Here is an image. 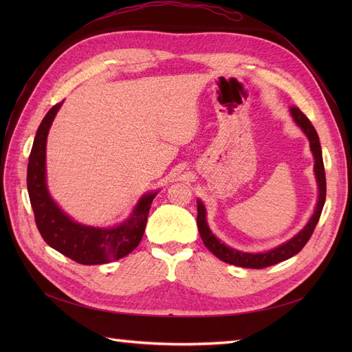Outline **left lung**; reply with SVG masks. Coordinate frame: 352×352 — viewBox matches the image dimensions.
<instances>
[{
    "mask_svg": "<svg viewBox=\"0 0 352 352\" xmlns=\"http://www.w3.org/2000/svg\"><path fill=\"white\" fill-rule=\"evenodd\" d=\"M291 114L294 117L295 123L300 126L302 132L307 135L308 141H310L311 153L314 155V173H316L317 185H318V201H317V206L314 210V214L311 216L310 220H308L304 229L298 232L292 239H289L287 242L279 245V247H276L267 252L250 254V252H242L238 250L229 248L225 243L220 242L214 235H212L208 225H207L206 207L198 199L197 201V204H198L197 225H198L201 239H202V242H204L206 247L221 261L233 264V265H239V267H245V269H264V267H269V265L278 264L280 261H285L287 258L294 257L295 254H298L305 247V243L313 235L317 221H318V219H320L324 201H326V175H324V166H323V157H322V146H320V141H318V135L314 129V126L311 124L310 120L307 119V116L298 107H291Z\"/></svg>",
    "mask_w": 352,
    "mask_h": 352,
    "instance_id": "left-lung-1",
    "label": "left lung"
}]
</instances>
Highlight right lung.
Returning a JSON list of instances; mask_svg holds the SVG:
<instances>
[{"mask_svg":"<svg viewBox=\"0 0 352 352\" xmlns=\"http://www.w3.org/2000/svg\"><path fill=\"white\" fill-rule=\"evenodd\" d=\"M61 104L63 101L56 104L41 122L29 155L28 192L36 228L51 248L76 263L94 265L120 260L140 245L157 192L144 195L132 216L111 229L79 225L65 214L50 197L45 179L47 136Z\"/></svg>","mask_w":352,"mask_h":352,"instance_id":"1","label":"right lung"}]
</instances>
